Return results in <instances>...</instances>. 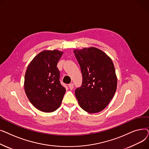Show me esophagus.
Listing matches in <instances>:
<instances>
[{"instance_id":"esophagus-1","label":"esophagus","mask_w":149,"mask_h":149,"mask_svg":"<svg viewBox=\"0 0 149 149\" xmlns=\"http://www.w3.org/2000/svg\"><path fill=\"white\" fill-rule=\"evenodd\" d=\"M69 88L70 90H72L74 89V84L73 83H70L69 84Z\"/></svg>"}]
</instances>
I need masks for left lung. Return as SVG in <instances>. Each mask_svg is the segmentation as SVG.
Wrapping results in <instances>:
<instances>
[{"label":"left lung","instance_id":"1","mask_svg":"<svg viewBox=\"0 0 149 149\" xmlns=\"http://www.w3.org/2000/svg\"><path fill=\"white\" fill-rule=\"evenodd\" d=\"M83 75L81 87L75 91L80 106L91 113L101 112L116 90L117 77L112 59L95 47L74 49Z\"/></svg>","mask_w":149,"mask_h":149}]
</instances>
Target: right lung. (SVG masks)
<instances>
[{
  "label": "right lung",
  "mask_w": 149,
  "mask_h": 149,
  "mask_svg": "<svg viewBox=\"0 0 149 149\" xmlns=\"http://www.w3.org/2000/svg\"><path fill=\"white\" fill-rule=\"evenodd\" d=\"M63 52L45 50L30 62L25 75L26 94L36 108L52 112L60 106L66 89L60 84L57 63Z\"/></svg>",
  "instance_id": "right-lung-1"
}]
</instances>
